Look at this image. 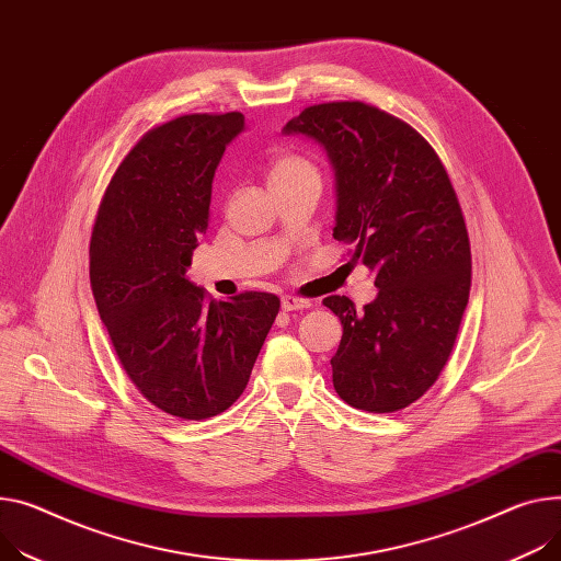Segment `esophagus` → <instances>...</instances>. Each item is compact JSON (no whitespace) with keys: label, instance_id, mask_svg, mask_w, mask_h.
Wrapping results in <instances>:
<instances>
[{"label":"esophagus","instance_id":"34e87169","mask_svg":"<svg viewBox=\"0 0 561 561\" xmlns=\"http://www.w3.org/2000/svg\"><path fill=\"white\" fill-rule=\"evenodd\" d=\"M280 306H283V310H285V312H291V310H306V308H312V300H308V298H298V296L287 294V296H283V298H280Z\"/></svg>","mask_w":561,"mask_h":561}]
</instances>
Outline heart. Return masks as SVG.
Wrapping results in <instances>:
<instances>
[{
  "mask_svg": "<svg viewBox=\"0 0 561 561\" xmlns=\"http://www.w3.org/2000/svg\"><path fill=\"white\" fill-rule=\"evenodd\" d=\"M306 175H317L314 165L296 152H280L272 159L270 163V186H278L298 178H306Z\"/></svg>",
  "mask_w": 561,
  "mask_h": 561,
  "instance_id": "heart-1",
  "label": "heart"
}]
</instances>
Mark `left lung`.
<instances>
[{
	"label": "left lung",
	"instance_id": "left-lung-1",
	"mask_svg": "<svg viewBox=\"0 0 561 561\" xmlns=\"http://www.w3.org/2000/svg\"><path fill=\"white\" fill-rule=\"evenodd\" d=\"M285 135L319 141L334 168V240L353 244L377 298L357 310L328 296L343 325L334 391L368 413H396L443 373L471 285L469 236L447 170L402 118L362 101L310 105Z\"/></svg>",
	"mask_w": 561,
	"mask_h": 561
}]
</instances>
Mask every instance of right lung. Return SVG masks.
<instances>
[{
  "instance_id": "right-lung-1",
  "label": "right lung",
  "mask_w": 561,
  "mask_h": 561,
  "mask_svg": "<svg viewBox=\"0 0 561 561\" xmlns=\"http://www.w3.org/2000/svg\"><path fill=\"white\" fill-rule=\"evenodd\" d=\"M242 127L240 112L152 127L116 168L92 231L90 280L116 357L150 404L182 420L242 396L280 310L274 294L213 300L186 278L215 168Z\"/></svg>"
}]
</instances>
